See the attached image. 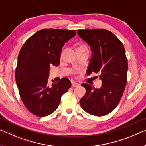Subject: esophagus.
Instances as JSON below:
<instances>
[{
    "label": "esophagus",
    "instance_id": "34e87169",
    "mask_svg": "<svg viewBox=\"0 0 146 146\" xmlns=\"http://www.w3.org/2000/svg\"><path fill=\"white\" fill-rule=\"evenodd\" d=\"M79 86V84L77 82H71V87H73V88L77 87V86Z\"/></svg>",
    "mask_w": 146,
    "mask_h": 146
}]
</instances>
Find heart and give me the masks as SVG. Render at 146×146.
Listing matches in <instances>:
<instances>
[{"mask_svg": "<svg viewBox=\"0 0 146 146\" xmlns=\"http://www.w3.org/2000/svg\"><path fill=\"white\" fill-rule=\"evenodd\" d=\"M77 48H82V49H86L88 50V46L86 45H85V44H80Z\"/></svg>", "mask_w": 146, "mask_h": 146, "instance_id": "heart-1", "label": "heart"}]
</instances>
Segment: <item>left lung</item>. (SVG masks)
Wrapping results in <instances>:
<instances>
[{"instance_id": "8db88e82", "label": "left lung", "mask_w": 146, "mask_h": 146, "mask_svg": "<svg viewBox=\"0 0 146 146\" xmlns=\"http://www.w3.org/2000/svg\"><path fill=\"white\" fill-rule=\"evenodd\" d=\"M77 34L92 52L87 74L98 73L102 81L99 89L87 83L81 84L86 94L80 99V106L90 114L103 116L116 107L125 88L128 64L125 48L107 30H78Z\"/></svg>"}]
</instances>
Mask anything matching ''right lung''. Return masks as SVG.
Returning a JSON list of instances; mask_svg holds the SVG:
<instances>
[{"label": "right lung", "instance_id": "right-lung-1", "mask_svg": "<svg viewBox=\"0 0 146 146\" xmlns=\"http://www.w3.org/2000/svg\"><path fill=\"white\" fill-rule=\"evenodd\" d=\"M76 31L46 29L28 39L21 48L15 69V80L21 99L32 114L44 117L56 110L61 97L71 87L63 78L48 86L50 66H58L62 48L76 35Z\"/></svg>", "mask_w": 146, "mask_h": 146}]
</instances>
